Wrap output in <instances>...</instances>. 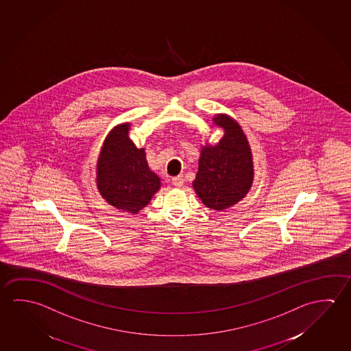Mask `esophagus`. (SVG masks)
<instances>
[{
	"label": "esophagus",
	"mask_w": 351,
	"mask_h": 351,
	"mask_svg": "<svg viewBox=\"0 0 351 351\" xmlns=\"http://www.w3.org/2000/svg\"><path fill=\"white\" fill-rule=\"evenodd\" d=\"M173 186H176V187H182L184 184V178L182 175H178L176 178H173Z\"/></svg>",
	"instance_id": "1"
}]
</instances>
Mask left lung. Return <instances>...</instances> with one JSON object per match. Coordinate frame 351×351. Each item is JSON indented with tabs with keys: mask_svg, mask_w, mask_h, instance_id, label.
Listing matches in <instances>:
<instances>
[{
	"mask_svg": "<svg viewBox=\"0 0 351 351\" xmlns=\"http://www.w3.org/2000/svg\"><path fill=\"white\" fill-rule=\"evenodd\" d=\"M213 123L224 128V136L215 145L202 147L192 186L206 207L224 210L241 201L252 186V153L241 126L230 116L218 114Z\"/></svg>",
	"mask_w": 351,
	"mask_h": 351,
	"instance_id": "1",
	"label": "left lung"
}]
</instances>
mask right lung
Listing matches in <instances>:
<instances>
[{"label":"right lung","instance_id":"right-lung-1","mask_svg":"<svg viewBox=\"0 0 351 351\" xmlns=\"http://www.w3.org/2000/svg\"><path fill=\"white\" fill-rule=\"evenodd\" d=\"M130 123L112 128L104 141L97 164V186L110 206L122 212L137 213L160 189V178L128 137Z\"/></svg>","mask_w":351,"mask_h":351}]
</instances>
